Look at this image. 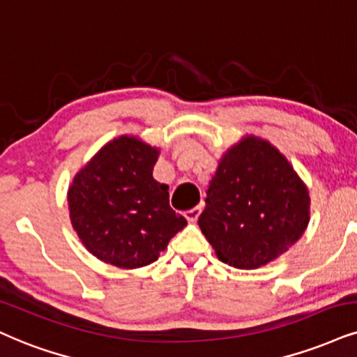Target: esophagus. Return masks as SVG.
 <instances>
[{"label":"esophagus","mask_w":357,"mask_h":357,"mask_svg":"<svg viewBox=\"0 0 357 357\" xmlns=\"http://www.w3.org/2000/svg\"><path fill=\"white\" fill-rule=\"evenodd\" d=\"M200 213H202V206H195V208L187 210V212H185V218H187L190 223H195L197 218L200 217Z\"/></svg>","instance_id":"1"}]
</instances>
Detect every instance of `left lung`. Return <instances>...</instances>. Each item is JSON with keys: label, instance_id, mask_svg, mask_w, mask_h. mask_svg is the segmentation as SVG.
Masks as SVG:
<instances>
[{"label": "left lung", "instance_id": "obj_1", "mask_svg": "<svg viewBox=\"0 0 357 357\" xmlns=\"http://www.w3.org/2000/svg\"><path fill=\"white\" fill-rule=\"evenodd\" d=\"M199 227L217 257L253 270L288 252L310 222L303 180L268 140L246 135L223 153Z\"/></svg>", "mask_w": 357, "mask_h": 357}]
</instances>
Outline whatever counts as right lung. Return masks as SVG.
Returning <instances> with one entry per match:
<instances>
[{"label":"right lung","instance_id":"right-lung-1","mask_svg":"<svg viewBox=\"0 0 357 357\" xmlns=\"http://www.w3.org/2000/svg\"><path fill=\"white\" fill-rule=\"evenodd\" d=\"M158 149L121 135L77 172L68 190L79 240L100 261L134 270L155 261L187 225L169 204V187L152 177Z\"/></svg>","mask_w":357,"mask_h":357}]
</instances>
